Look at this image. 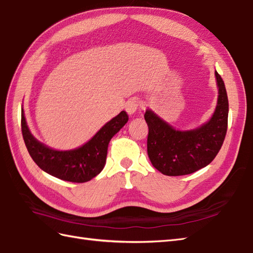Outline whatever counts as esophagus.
Returning <instances> with one entry per match:
<instances>
[{
  "instance_id": "34e87169",
  "label": "esophagus",
  "mask_w": 253,
  "mask_h": 253,
  "mask_svg": "<svg viewBox=\"0 0 253 253\" xmlns=\"http://www.w3.org/2000/svg\"><path fill=\"white\" fill-rule=\"evenodd\" d=\"M141 101L139 99H137V98H131V99H129L128 101H127V103H126V105H125V108H126V112L129 114V115H132L134 112H136V111L141 107Z\"/></svg>"
}]
</instances>
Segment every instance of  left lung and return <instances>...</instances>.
<instances>
[{"instance_id":"obj_1","label":"left lung","mask_w":253,"mask_h":253,"mask_svg":"<svg viewBox=\"0 0 253 253\" xmlns=\"http://www.w3.org/2000/svg\"><path fill=\"white\" fill-rule=\"evenodd\" d=\"M219 88L218 103L210 121L193 130L181 131L158 117L153 111H145L149 127L148 155L163 174L184 175L206 167L219 153L227 130L228 100L224 82L215 71Z\"/></svg>"}]
</instances>
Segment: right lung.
<instances>
[{
    "instance_id": "right-lung-1",
    "label": "right lung",
    "mask_w": 253,
    "mask_h": 253,
    "mask_svg": "<svg viewBox=\"0 0 253 253\" xmlns=\"http://www.w3.org/2000/svg\"><path fill=\"white\" fill-rule=\"evenodd\" d=\"M128 122L125 111L108 122L87 143L70 151H56L33 137L21 110V131L29 154L37 165L50 175L83 183L95 178L105 165L110 140Z\"/></svg>"
}]
</instances>
